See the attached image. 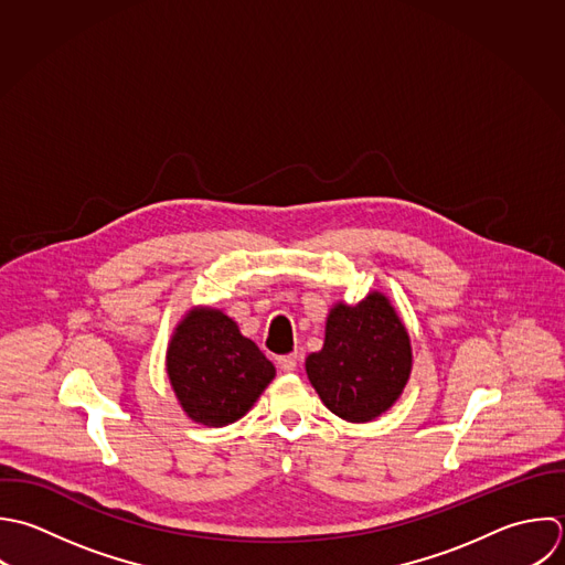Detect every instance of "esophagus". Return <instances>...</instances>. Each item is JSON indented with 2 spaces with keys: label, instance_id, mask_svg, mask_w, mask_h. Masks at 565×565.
I'll use <instances>...</instances> for the list:
<instances>
[{
  "label": "esophagus",
  "instance_id": "obj_1",
  "mask_svg": "<svg viewBox=\"0 0 565 565\" xmlns=\"http://www.w3.org/2000/svg\"><path fill=\"white\" fill-rule=\"evenodd\" d=\"M277 365L281 372H295L297 370V354H286L277 359Z\"/></svg>",
  "mask_w": 565,
  "mask_h": 565
}]
</instances>
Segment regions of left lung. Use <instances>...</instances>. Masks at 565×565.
<instances>
[{
	"label": "left lung",
	"instance_id": "1",
	"mask_svg": "<svg viewBox=\"0 0 565 565\" xmlns=\"http://www.w3.org/2000/svg\"><path fill=\"white\" fill-rule=\"evenodd\" d=\"M323 405L348 423H370L403 394L412 374V341L383 292L356 306L339 301L326 321V341L306 359Z\"/></svg>",
	"mask_w": 565,
	"mask_h": 565
}]
</instances>
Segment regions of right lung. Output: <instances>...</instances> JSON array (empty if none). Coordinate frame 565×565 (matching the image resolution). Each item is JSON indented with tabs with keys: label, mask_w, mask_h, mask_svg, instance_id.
Segmentation results:
<instances>
[{
	"label": "right lung",
	"mask_w": 565,
	"mask_h": 565,
	"mask_svg": "<svg viewBox=\"0 0 565 565\" xmlns=\"http://www.w3.org/2000/svg\"><path fill=\"white\" fill-rule=\"evenodd\" d=\"M167 374L193 423L224 427L257 403L275 365L222 310L191 308L169 341Z\"/></svg>",
	"instance_id": "right-lung-1"
}]
</instances>
